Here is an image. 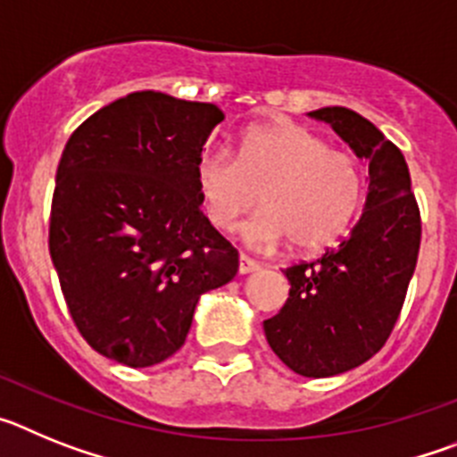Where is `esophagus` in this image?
Listing matches in <instances>:
<instances>
[{"instance_id":"34e87169","label":"esophagus","mask_w":457,"mask_h":457,"mask_svg":"<svg viewBox=\"0 0 457 457\" xmlns=\"http://www.w3.org/2000/svg\"><path fill=\"white\" fill-rule=\"evenodd\" d=\"M258 270H261V263H258V261L240 253V258H237V272L249 274V272H258Z\"/></svg>"}]
</instances>
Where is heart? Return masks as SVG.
<instances>
[{"mask_svg":"<svg viewBox=\"0 0 457 457\" xmlns=\"http://www.w3.org/2000/svg\"><path fill=\"white\" fill-rule=\"evenodd\" d=\"M194 185L205 217L231 231L263 201L242 228L256 249L293 242L297 252H320L345 236L366 199V171L350 151L297 123L253 125L228 148H205L194 164Z\"/></svg>","mask_w":457,"mask_h":457,"instance_id":"heart-1","label":"heart"}]
</instances>
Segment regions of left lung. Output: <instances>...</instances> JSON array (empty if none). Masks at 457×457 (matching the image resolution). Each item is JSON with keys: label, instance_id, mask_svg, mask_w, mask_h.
I'll use <instances>...</instances> for the list:
<instances>
[{"label": "left lung", "instance_id": "left-lung-1", "mask_svg": "<svg viewBox=\"0 0 457 457\" xmlns=\"http://www.w3.org/2000/svg\"><path fill=\"white\" fill-rule=\"evenodd\" d=\"M369 160L364 212L341 245L284 270V309L263 322L281 361L304 378H329L379 353L401 316L417 268L421 215L405 157L370 120L345 107L309 112Z\"/></svg>", "mask_w": 457, "mask_h": 457}]
</instances>
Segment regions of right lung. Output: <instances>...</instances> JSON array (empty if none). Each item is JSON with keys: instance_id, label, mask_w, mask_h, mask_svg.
<instances>
[{"instance_id": "right-lung-1", "label": "right lung", "mask_w": 457, "mask_h": 457, "mask_svg": "<svg viewBox=\"0 0 457 457\" xmlns=\"http://www.w3.org/2000/svg\"><path fill=\"white\" fill-rule=\"evenodd\" d=\"M217 104L137 91L88 116L56 169L50 256L84 341L130 369L171 357L237 252L201 212L194 164Z\"/></svg>"}]
</instances>
